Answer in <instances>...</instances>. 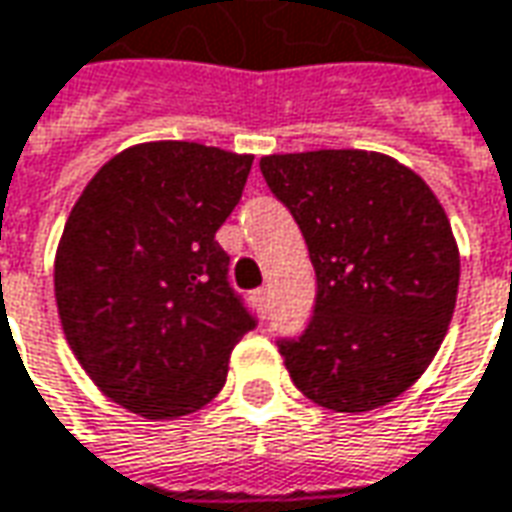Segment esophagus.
Wrapping results in <instances>:
<instances>
[{
	"label": "esophagus",
	"instance_id": "34e87169",
	"mask_svg": "<svg viewBox=\"0 0 512 512\" xmlns=\"http://www.w3.org/2000/svg\"><path fill=\"white\" fill-rule=\"evenodd\" d=\"M253 301H256V307H259V310L267 312V307H270V293H267V287L253 290Z\"/></svg>",
	"mask_w": 512,
	"mask_h": 512
}]
</instances>
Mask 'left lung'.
I'll use <instances>...</instances> for the list:
<instances>
[{
  "mask_svg": "<svg viewBox=\"0 0 512 512\" xmlns=\"http://www.w3.org/2000/svg\"><path fill=\"white\" fill-rule=\"evenodd\" d=\"M259 168L315 267L310 324L276 341L293 383L332 411L392 403L428 369L456 307L459 250L440 200L377 152L270 154Z\"/></svg>",
  "mask_w": 512,
  "mask_h": 512,
  "instance_id": "8db88e82",
  "label": "left lung"
}]
</instances>
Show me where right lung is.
<instances>
[{
  "mask_svg": "<svg viewBox=\"0 0 512 512\" xmlns=\"http://www.w3.org/2000/svg\"><path fill=\"white\" fill-rule=\"evenodd\" d=\"M253 157L185 143H140L84 188L56 253V304L84 372L149 420L214 400L256 315L228 281L216 231Z\"/></svg>",
  "mask_w": 512,
  "mask_h": 512,
  "instance_id": "1",
  "label": "right lung"
}]
</instances>
